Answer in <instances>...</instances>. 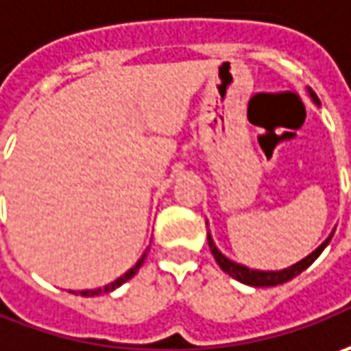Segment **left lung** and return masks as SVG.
I'll list each match as a JSON object with an SVG mask.
<instances>
[{
  "instance_id": "1",
  "label": "left lung",
  "mask_w": 351,
  "mask_h": 351,
  "mask_svg": "<svg viewBox=\"0 0 351 351\" xmlns=\"http://www.w3.org/2000/svg\"><path fill=\"white\" fill-rule=\"evenodd\" d=\"M311 97L315 99V103H319V97L313 91H311ZM330 239H332V235L328 237L315 252H311L307 258H303L301 262H297V264L285 268V270H280V272H258V270H250L247 266L235 264V262H231L229 258H225L223 254L215 248L210 235H208V243H210V248H212L213 258H215V262L219 264V268H221L225 274H229L231 278H235V280H239V282H243V284L247 285H254V287H270V285L285 284V282H289V280H293L295 276H299L303 270H307L308 266L319 258V254L324 250V247L330 243Z\"/></svg>"
}]
</instances>
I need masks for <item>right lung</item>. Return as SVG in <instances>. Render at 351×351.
<instances>
[{
    "label": "right lung",
    "mask_w": 351,
    "mask_h": 351,
    "mask_svg": "<svg viewBox=\"0 0 351 351\" xmlns=\"http://www.w3.org/2000/svg\"><path fill=\"white\" fill-rule=\"evenodd\" d=\"M143 260H145V254L141 256V260H139L138 264L134 266V268H130L124 276H120L118 280H114L112 284H108V285H104V287H99V289H85V291H79V295H83V297H95V295H101V293H108V291H112V289H116V287H120L122 284H126L128 280L130 278H134L136 274H138L139 270V266L143 264Z\"/></svg>",
    "instance_id": "1"
}]
</instances>
